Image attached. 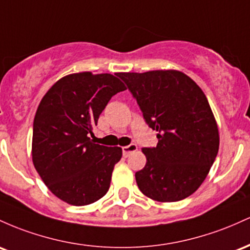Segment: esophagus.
I'll return each mask as SVG.
<instances>
[{
  "label": "esophagus",
  "instance_id": "obj_1",
  "mask_svg": "<svg viewBox=\"0 0 250 250\" xmlns=\"http://www.w3.org/2000/svg\"><path fill=\"white\" fill-rule=\"evenodd\" d=\"M137 148H138L137 144H134V143H131L130 145H126V146L123 147V155H124L125 157H127L131 152H134V151H137Z\"/></svg>",
  "mask_w": 250,
  "mask_h": 250
}]
</instances>
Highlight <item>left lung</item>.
Returning a JSON list of instances; mask_svg holds the SVG:
<instances>
[{
    "mask_svg": "<svg viewBox=\"0 0 250 250\" xmlns=\"http://www.w3.org/2000/svg\"><path fill=\"white\" fill-rule=\"evenodd\" d=\"M138 104L158 144L145 147L146 164L136 172L139 190L158 202L193 193L208 175L220 137L206 94L178 71L118 73Z\"/></svg>",
    "mask_w": 250,
    "mask_h": 250,
    "instance_id": "8db88e82",
    "label": "left lung"
}]
</instances>
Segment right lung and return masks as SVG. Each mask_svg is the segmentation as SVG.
Returning a JSON list of instances; mask_svg holds the SVG:
<instances>
[{
	"mask_svg": "<svg viewBox=\"0 0 250 250\" xmlns=\"http://www.w3.org/2000/svg\"><path fill=\"white\" fill-rule=\"evenodd\" d=\"M126 87L112 74L75 73L44 94L33 124V163L57 197L87 206L110 189L122 148L95 144L93 127L111 98Z\"/></svg>",
	"mask_w": 250,
	"mask_h": 250,
	"instance_id": "right-lung-1",
	"label": "right lung"
}]
</instances>
